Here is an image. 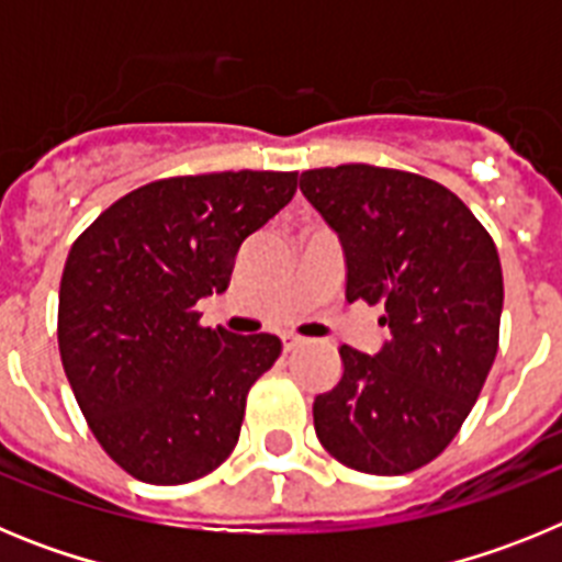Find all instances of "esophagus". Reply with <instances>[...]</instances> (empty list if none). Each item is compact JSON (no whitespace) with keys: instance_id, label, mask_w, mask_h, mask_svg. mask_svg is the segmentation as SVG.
<instances>
[{"instance_id":"1","label":"esophagus","mask_w":562,"mask_h":562,"mask_svg":"<svg viewBox=\"0 0 562 562\" xmlns=\"http://www.w3.org/2000/svg\"><path fill=\"white\" fill-rule=\"evenodd\" d=\"M281 340H284V351H292V349H297V346H304V337L292 335V331H286Z\"/></svg>"}]
</instances>
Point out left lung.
Segmentation results:
<instances>
[{"instance_id":"8db88e82","label":"left lung","mask_w":562,"mask_h":562,"mask_svg":"<svg viewBox=\"0 0 562 562\" xmlns=\"http://www.w3.org/2000/svg\"><path fill=\"white\" fill-rule=\"evenodd\" d=\"M301 191L340 236L349 304H382L391 329L376 357L340 346V382L312 408L317 439L357 473H414L456 439L498 355L493 236L453 191L400 168H310Z\"/></svg>"}]
</instances>
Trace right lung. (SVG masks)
Here are the masks:
<instances>
[{"mask_svg": "<svg viewBox=\"0 0 562 562\" xmlns=\"http://www.w3.org/2000/svg\"><path fill=\"white\" fill-rule=\"evenodd\" d=\"M297 188V171H222L134 188L72 241L58 351L78 408L114 464L146 484L213 473L236 448L276 335L200 324L236 252Z\"/></svg>", "mask_w": 562, "mask_h": 562, "instance_id": "add662e5", "label": "right lung"}]
</instances>
